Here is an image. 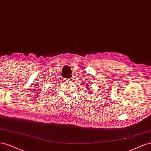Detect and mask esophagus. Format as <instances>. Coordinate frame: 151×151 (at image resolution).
<instances>
[{
	"label": "esophagus",
	"instance_id": "esophagus-1",
	"mask_svg": "<svg viewBox=\"0 0 151 151\" xmlns=\"http://www.w3.org/2000/svg\"><path fill=\"white\" fill-rule=\"evenodd\" d=\"M70 80H71V79H70Z\"/></svg>",
	"mask_w": 151,
	"mask_h": 151
}]
</instances>
